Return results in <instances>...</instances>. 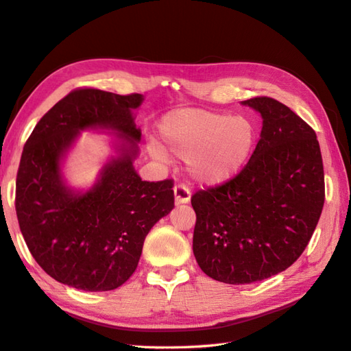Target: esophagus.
Returning a JSON list of instances; mask_svg holds the SVG:
<instances>
[{
  "instance_id": "obj_1",
  "label": "esophagus",
  "mask_w": 351,
  "mask_h": 351,
  "mask_svg": "<svg viewBox=\"0 0 351 351\" xmlns=\"http://www.w3.org/2000/svg\"><path fill=\"white\" fill-rule=\"evenodd\" d=\"M173 194H175V204H184L188 203L191 199V191L190 188L184 184H178L173 188Z\"/></svg>"
}]
</instances>
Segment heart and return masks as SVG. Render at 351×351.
<instances>
[{
    "label": "heart",
    "instance_id": "heart-1",
    "mask_svg": "<svg viewBox=\"0 0 351 351\" xmlns=\"http://www.w3.org/2000/svg\"><path fill=\"white\" fill-rule=\"evenodd\" d=\"M158 157L186 160L190 175L203 185H219L239 173L252 154L256 130L246 117L182 108L158 123Z\"/></svg>",
    "mask_w": 351,
    "mask_h": 351
}]
</instances>
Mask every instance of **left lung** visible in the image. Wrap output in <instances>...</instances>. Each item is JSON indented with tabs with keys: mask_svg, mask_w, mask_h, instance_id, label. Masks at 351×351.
<instances>
[{
	"mask_svg": "<svg viewBox=\"0 0 351 351\" xmlns=\"http://www.w3.org/2000/svg\"><path fill=\"white\" fill-rule=\"evenodd\" d=\"M241 104L263 117L252 157L226 184L191 197L197 264L228 285L259 282L289 268L307 247L325 203L314 130L273 97Z\"/></svg>",
	"mask_w": 351,
	"mask_h": 351,
	"instance_id": "1",
	"label": "left lung"
}]
</instances>
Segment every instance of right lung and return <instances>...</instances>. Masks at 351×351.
<instances>
[{
	"label": "right lung",
	"mask_w": 351,
	"mask_h": 351,
	"mask_svg": "<svg viewBox=\"0 0 351 351\" xmlns=\"http://www.w3.org/2000/svg\"><path fill=\"white\" fill-rule=\"evenodd\" d=\"M143 96L78 88L59 101L25 143L16 178V213L35 261L55 280L87 292L112 291L134 273L149 230L175 206L173 181H142L141 129L133 111ZM83 130L114 132L116 156L93 187L75 191L61 163Z\"/></svg>",
	"instance_id": "1"
}]
</instances>
